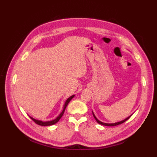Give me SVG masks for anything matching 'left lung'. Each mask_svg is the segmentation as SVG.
Here are the masks:
<instances>
[{
  "mask_svg": "<svg viewBox=\"0 0 157 157\" xmlns=\"http://www.w3.org/2000/svg\"><path fill=\"white\" fill-rule=\"evenodd\" d=\"M92 114H93V116H94V119H96V121H97V123H98L99 124H101V125H106V126H115V125H119V124H121V123H124L125 121H127V120H128V119L130 117L132 116V115H131L130 116L128 117H127V118H125V119L122 120V121H121L116 122V123H103V122H102V121H99V120H98L97 118L96 117V116H95V115L94 114V113H93V111H92Z\"/></svg>",
  "mask_w": 157,
  "mask_h": 157,
  "instance_id": "left-lung-1",
  "label": "left lung"
}]
</instances>
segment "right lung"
Instances as JSON below:
<instances>
[{"label":"right lung","mask_w":157,"mask_h":157,"mask_svg":"<svg viewBox=\"0 0 157 157\" xmlns=\"http://www.w3.org/2000/svg\"><path fill=\"white\" fill-rule=\"evenodd\" d=\"M74 96H75V95H72L71 96H70L69 98H68L66 100L65 104H64V105H63V109L62 112H61V113H60V115L57 117H56V118L55 119L52 120V121H40V120H38V119H34V118H33V117H32L31 116H29V117H30V118L33 120V121H34L36 123V124H38V125H42V126H48V125H54V124H55L56 123H57V122L59 121V119L62 117V116H63V113H64V112H65V109H66V107H67V105L69 104V102H70V101H71V100L73 97H74Z\"/></svg>","instance_id":"add662e5"}]
</instances>
